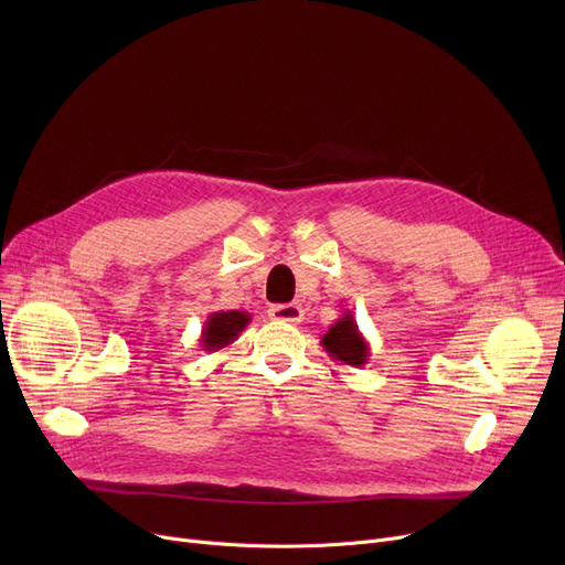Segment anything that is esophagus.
Segmentation results:
<instances>
[{"label":"esophagus","mask_w":565,"mask_h":565,"mask_svg":"<svg viewBox=\"0 0 565 565\" xmlns=\"http://www.w3.org/2000/svg\"><path fill=\"white\" fill-rule=\"evenodd\" d=\"M270 318L273 320H281V322H290V324H298L305 318V309L300 305H275L270 307Z\"/></svg>","instance_id":"obj_1"}]
</instances>
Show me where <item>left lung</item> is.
Listing matches in <instances>:
<instances>
[{
  "label": "left lung",
  "mask_w": 565,
  "mask_h": 565,
  "mask_svg": "<svg viewBox=\"0 0 565 565\" xmlns=\"http://www.w3.org/2000/svg\"><path fill=\"white\" fill-rule=\"evenodd\" d=\"M320 343L324 350H328V354L334 362L358 366V369L369 364L371 348L364 334L360 332L358 320H354L352 311H345L332 328L322 334Z\"/></svg>",
  "instance_id": "left-lung-1"
}]
</instances>
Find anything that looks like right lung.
I'll list each match as a JSON object with an SVG mask.
<instances>
[{"instance_id":"1","label":"right lung","mask_w":565,"mask_h":565,"mask_svg":"<svg viewBox=\"0 0 565 565\" xmlns=\"http://www.w3.org/2000/svg\"><path fill=\"white\" fill-rule=\"evenodd\" d=\"M252 322L247 311H215L207 316L201 330V348L207 352H217L231 345L241 332Z\"/></svg>"}]
</instances>
